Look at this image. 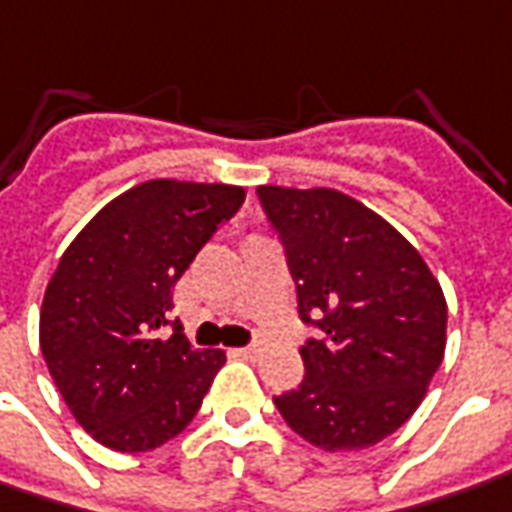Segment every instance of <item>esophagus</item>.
Here are the masks:
<instances>
[{
	"mask_svg": "<svg viewBox=\"0 0 512 512\" xmlns=\"http://www.w3.org/2000/svg\"><path fill=\"white\" fill-rule=\"evenodd\" d=\"M232 353H235L238 358H249V361H252V358H257V353H260V350H257V347H235Z\"/></svg>",
	"mask_w": 512,
	"mask_h": 512,
	"instance_id": "34e87169",
	"label": "esophagus"
}]
</instances>
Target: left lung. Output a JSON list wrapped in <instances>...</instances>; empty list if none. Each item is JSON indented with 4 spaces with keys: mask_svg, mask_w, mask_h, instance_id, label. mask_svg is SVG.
I'll use <instances>...</instances> for the list:
<instances>
[{
    "mask_svg": "<svg viewBox=\"0 0 512 512\" xmlns=\"http://www.w3.org/2000/svg\"><path fill=\"white\" fill-rule=\"evenodd\" d=\"M297 280L300 316L322 330L300 347V389L274 398L325 451L381 443L415 415L446 353L440 280L398 229L333 187L260 184Z\"/></svg>",
    "mask_w": 512,
    "mask_h": 512,
    "instance_id": "left-lung-1",
    "label": "left lung"
}]
</instances>
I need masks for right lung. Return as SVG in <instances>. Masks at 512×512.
<instances>
[{"label":"right lung","instance_id":"1","mask_svg":"<svg viewBox=\"0 0 512 512\" xmlns=\"http://www.w3.org/2000/svg\"><path fill=\"white\" fill-rule=\"evenodd\" d=\"M238 184H134L75 235L41 302L38 342L69 412L100 446L139 454L187 429L224 350L165 333L173 285L243 204Z\"/></svg>","mask_w":512,"mask_h":512}]
</instances>
